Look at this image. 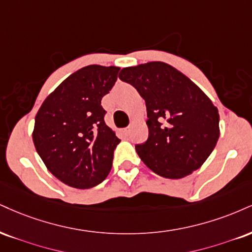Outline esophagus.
<instances>
[{"instance_id": "obj_1", "label": "esophagus", "mask_w": 252, "mask_h": 252, "mask_svg": "<svg viewBox=\"0 0 252 252\" xmlns=\"http://www.w3.org/2000/svg\"><path fill=\"white\" fill-rule=\"evenodd\" d=\"M123 134L126 136H129L130 135V126H128V128H126L123 130Z\"/></svg>"}]
</instances>
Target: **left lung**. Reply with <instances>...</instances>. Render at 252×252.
Masks as SVG:
<instances>
[{
    "instance_id": "obj_1",
    "label": "left lung",
    "mask_w": 252,
    "mask_h": 252,
    "mask_svg": "<svg viewBox=\"0 0 252 252\" xmlns=\"http://www.w3.org/2000/svg\"><path fill=\"white\" fill-rule=\"evenodd\" d=\"M118 77L131 84L147 105L149 136L135 145L145 165L170 180L197 170L220 137V115L209 97L163 62L123 68Z\"/></svg>"
}]
</instances>
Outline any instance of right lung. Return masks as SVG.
Instances as JSON below:
<instances>
[{
    "mask_svg": "<svg viewBox=\"0 0 252 252\" xmlns=\"http://www.w3.org/2000/svg\"><path fill=\"white\" fill-rule=\"evenodd\" d=\"M118 71V66H84L65 78L36 115V150L48 170L69 187L89 189L111 170L121 139L105 124L101 101Z\"/></svg>",
    "mask_w": 252,
    "mask_h": 252,
    "instance_id": "right-lung-1",
    "label": "right lung"
}]
</instances>
